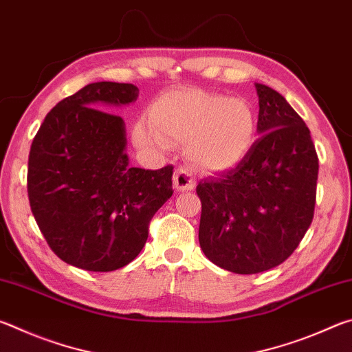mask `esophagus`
<instances>
[{
	"mask_svg": "<svg viewBox=\"0 0 352 352\" xmlns=\"http://www.w3.org/2000/svg\"><path fill=\"white\" fill-rule=\"evenodd\" d=\"M174 188L177 190H190L195 186V177L189 168H178L174 172Z\"/></svg>",
	"mask_w": 352,
	"mask_h": 352,
	"instance_id": "1",
	"label": "esophagus"
}]
</instances>
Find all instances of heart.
Returning a JSON list of instances; mask_svg holds the SVG:
<instances>
[{
	"mask_svg": "<svg viewBox=\"0 0 352 352\" xmlns=\"http://www.w3.org/2000/svg\"><path fill=\"white\" fill-rule=\"evenodd\" d=\"M148 121L135 124L136 146L163 151L169 142H188L190 162L212 172L236 168L258 138V119L250 104L200 90L160 99L148 111Z\"/></svg>",
	"mask_w": 352,
	"mask_h": 352,
	"instance_id": "heart-1",
	"label": "heart"
}]
</instances>
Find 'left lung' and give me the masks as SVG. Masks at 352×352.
I'll list each match as a JSON object with an SVG mask.
<instances>
[{
  "instance_id": "1",
  "label": "left lung",
  "mask_w": 352,
  "mask_h": 352,
  "mask_svg": "<svg viewBox=\"0 0 352 352\" xmlns=\"http://www.w3.org/2000/svg\"><path fill=\"white\" fill-rule=\"evenodd\" d=\"M258 133L236 168L201 180L200 247L222 269L253 275L284 262L312 223L318 157L307 126L273 88L256 83Z\"/></svg>"
}]
</instances>
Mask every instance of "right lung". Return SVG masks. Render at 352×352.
<instances>
[{"label":"right lung","mask_w":352,"mask_h":352,"mask_svg":"<svg viewBox=\"0 0 352 352\" xmlns=\"http://www.w3.org/2000/svg\"><path fill=\"white\" fill-rule=\"evenodd\" d=\"M138 94L132 83H90L47 113L32 141L29 204L47 245L69 265H127L146 245L153 214L174 194V168H130L126 124L104 111Z\"/></svg>","instance_id":"add662e5"}]
</instances>
